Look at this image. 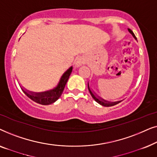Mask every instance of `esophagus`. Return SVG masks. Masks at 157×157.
Masks as SVG:
<instances>
[{"instance_id":"esophagus-1","label":"esophagus","mask_w":157,"mask_h":157,"mask_svg":"<svg viewBox=\"0 0 157 157\" xmlns=\"http://www.w3.org/2000/svg\"><path fill=\"white\" fill-rule=\"evenodd\" d=\"M85 59L83 58V56H77L76 58V59H75V61H74V64H75V66H76V67H78V66H80L81 64L84 63H85Z\"/></svg>"}]
</instances>
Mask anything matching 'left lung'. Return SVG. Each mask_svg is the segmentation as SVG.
I'll return each instance as SVG.
<instances>
[{"label":"left lung","instance_id":"1","mask_svg":"<svg viewBox=\"0 0 157 157\" xmlns=\"http://www.w3.org/2000/svg\"><path fill=\"white\" fill-rule=\"evenodd\" d=\"M128 31H129L130 33L132 34V36H134V37L135 38H136V36H135V35H134V33H133V31H132V30L128 29ZM88 89H89V92H90V94H91V96H92V98H93L95 100L96 102L98 103V104H101V105H102V106H106V107H109V106H113V105H116V104H119V102H121V101H117V102H109V101H104V99H102V98H101L96 97V96L95 95H94V94H93V92H92V91H91V89H90V88H89V83H88Z\"/></svg>","mask_w":157,"mask_h":157}]
</instances>
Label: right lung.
Here are the masks:
<instances>
[{
    "mask_svg": "<svg viewBox=\"0 0 157 157\" xmlns=\"http://www.w3.org/2000/svg\"><path fill=\"white\" fill-rule=\"evenodd\" d=\"M72 68L73 67L69 68L64 73L57 86L53 90H51V91L42 92V93L32 94L25 91L23 89H22V91L24 92V94L28 97L31 98V100H33V101L38 103V104L41 105H49L53 104L56 101L59 99L60 96H61L62 93H63L64 88H65L68 79L69 78L70 74H71Z\"/></svg>",
    "mask_w": 157,
    "mask_h": 157,
    "instance_id": "right-lung-1",
    "label": "right lung"
}]
</instances>
